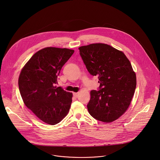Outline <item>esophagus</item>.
Wrapping results in <instances>:
<instances>
[{"label":"esophagus","instance_id":"esophagus-1","mask_svg":"<svg viewBox=\"0 0 160 160\" xmlns=\"http://www.w3.org/2000/svg\"><path fill=\"white\" fill-rule=\"evenodd\" d=\"M78 95H79V92H77V93H73V96L74 97H78Z\"/></svg>","mask_w":160,"mask_h":160}]
</instances>
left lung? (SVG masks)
Segmentation results:
<instances>
[{
    "instance_id": "8db88e82",
    "label": "left lung",
    "mask_w": 160,
    "mask_h": 160,
    "mask_svg": "<svg viewBox=\"0 0 160 160\" xmlns=\"http://www.w3.org/2000/svg\"><path fill=\"white\" fill-rule=\"evenodd\" d=\"M88 72L98 76L99 90L90 91L87 104L94 118L109 123L128 108L136 87V77L124 53L110 45L90 44L79 48Z\"/></svg>"
}]
</instances>
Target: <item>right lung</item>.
I'll use <instances>...</instances> for the list:
<instances>
[{"instance_id":"right-lung-1","label":"right lung","mask_w":160,"mask_h":160,"mask_svg":"<svg viewBox=\"0 0 160 160\" xmlns=\"http://www.w3.org/2000/svg\"><path fill=\"white\" fill-rule=\"evenodd\" d=\"M74 50L48 47L29 59L18 79L20 94L25 105L44 123L54 125L69 112L72 93L58 84L61 68L71 58Z\"/></svg>"}]
</instances>
